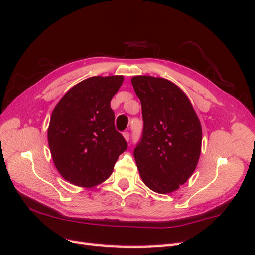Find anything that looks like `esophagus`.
Here are the masks:
<instances>
[{"mask_svg": "<svg viewBox=\"0 0 255 255\" xmlns=\"http://www.w3.org/2000/svg\"><path fill=\"white\" fill-rule=\"evenodd\" d=\"M123 137L126 138V140H127V141H128V140H129V137H130V135H129V132H128V130H127V132L123 133Z\"/></svg>", "mask_w": 255, "mask_h": 255, "instance_id": "obj_1", "label": "esophagus"}]
</instances>
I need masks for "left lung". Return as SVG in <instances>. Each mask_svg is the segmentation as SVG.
Instances as JSON below:
<instances>
[{"label": "left lung", "mask_w": 255, "mask_h": 255, "mask_svg": "<svg viewBox=\"0 0 255 255\" xmlns=\"http://www.w3.org/2000/svg\"><path fill=\"white\" fill-rule=\"evenodd\" d=\"M143 129L134 157L142 182L158 194L179 189L194 173L201 153V123L189 99L172 82L137 75Z\"/></svg>", "instance_id": "8db88e82"}]
</instances>
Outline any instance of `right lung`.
Returning a JSON list of instances; mask_svg holds the SVG:
<instances>
[{"mask_svg":"<svg viewBox=\"0 0 255 255\" xmlns=\"http://www.w3.org/2000/svg\"><path fill=\"white\" fill-rule=\"evenodd\" d=\"M122 82V75L92 76L68 90L53 110L49 146L54 165L69 183L86 188L101 184L127 150L111 109Z\"/></svg>","mask_w":255,"mask_h":255,"instance_id":"1","label":"right lung"}]
</instances>
